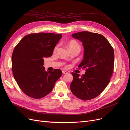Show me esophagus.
Instances as JSON below:
<instances>
[{
  "label": "esophagus",
  "instance_id": "1",
  "mask_svg": "<svg viewBox=\"0 0 130 130\" xmlns=\"http://www.w3.org/2000/svg\"><path fill=\"white\" fill-rule=\"evenodd\" d=\"M67 72L65 71H62V73L63 74H67Z\"/></svg>",
  "mask_w": 130,
  "mask_h": 130
}]
</instances>
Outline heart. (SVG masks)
Segmentation results:
<instances>
[{
	"mask_svg": "<svg viewBox=\"0 0 130 130\" xmlns=\"http://www.w3.org/2000/svg\"><path fill=\"white\" fill-rule=\"evenodd\" d=\"M68 46H69L70 50L74 48H78L80 50V46L79 44L77 43V42H76L75 40H71L69 43H68ZM57 47H58V46H56L55 47L54 51H56L57 50Z\"/></svg>",
	"mask_w": 130,
	"mask_h": 130,
	"instance_id": "heart-1",
	"label": "heart"
}]
</instances>
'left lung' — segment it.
Returning <instances> with one entry per match:
<instances>
[{"mask_svg":"<svg viewBox=\"0 0 130 130\" xmlns=\"http://www.w3.org/2000/svg\"><path fill=\"white\" fill-rule=\"evenodd\" d=\"M72 37L82 42L84 59L78 67L86 69V72L81 76L72 73L70 88L78 99L90 100L99 95L110 82L114 69V50L108 41L98 33L81 31L73 34Z\"/></svg>","mask_w":130,"mask_h":130,"instance_id":"8db88e82","label":"left lung"}]
</instances>
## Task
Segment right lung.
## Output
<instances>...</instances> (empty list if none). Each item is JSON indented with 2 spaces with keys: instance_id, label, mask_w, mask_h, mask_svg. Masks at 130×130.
<instances>
[{
  "instance_id": "obj_1",
  "label": "right lung",
  "mask_w": 130,
  "mask_h": 130,
  "mask_svg": "<svg viewBox=\"0 0 130 130\" xmlns=\"http://www.w3.org/2000/svg\"><path fill=\"white\" fill-rule=\"evenodd\" d=\"M61 34L40 32L30 34L20 41L11 57L13 77L23 92L38 99L51 92L62 74L60 70L46 71L44 57H51Z\"/></svg>"
}]
</instances>
